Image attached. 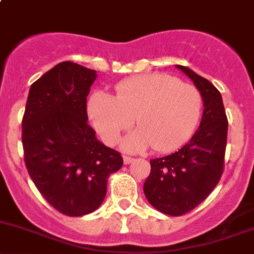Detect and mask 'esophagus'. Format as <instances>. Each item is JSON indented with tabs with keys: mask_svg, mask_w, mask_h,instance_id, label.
<instances>
[{
	"mask_svg": "<svg viewBox=\"0 0 254 254\" xmlns=\"http://www.w3.org/2000/svg\"><path fill=\"white\" fill-rule=\"evenodd\" d=\"M123 159H124V164H125V165H127V164H131V162L134 161V159H132V157H130V156H127V155H124V157H123Z\"/></svg>",
	"mask_w": 254,
	"mask_h": 254,
	"instance_id": "1",
	"label": "esophagus"
}]
</instances>
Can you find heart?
Returning a JSON list of instances; mask_svg holds the SVG:
<instances>
[{
    "instance_id": "1",
    "label": "heart",
    "mask_w": 254,
    "mask_h": 254,
    "mask_svg": "<svg viewBox=\"0 0 254 254\" xmlns=\"http://www.w3.org/2000/svg\"><path fill=\"white\" fill-rule=\"evenodd\" d=\"M202 99L193 85L166 74H142L119 83L115 95L93 93L88 112L98 134L113 145L134 118L139 129L123 141L129 151L154 147L167 152L181 146L195 131Z\"/></svg>"
}]
</instances>
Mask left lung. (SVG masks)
Segmentation results:
<instances>
[{
    "mask_svg": "<svg viewBox=\"0 0 254 254\" xmlns=\"http://www.w3.org/2000/svg\"><path fill=\"white\" fill-rule=\"evenodd\" d=\"M192 80L203 100L200 127L179 151L150 160L151 171L144 184L147 201L160 212L182 216L200 205L223 174L228 120L222 97L206 78L176 65Z\"/></svg>",
    "mask_w": 254,
    "mask_h": 254,
    "instance_id": "obj_1",
    "label": "left lung"
}]
</instances>
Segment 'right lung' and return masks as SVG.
Segmentation results:
<instances>
[{
    "label": "right lung",
    "mask_w": 254,
    "mask_h": 254,
    "mask_svg": "<svg viewBox=\"0 0 254 254\" xmlns=\"http://www.w3.org/2000/svg\"><path fill=\"white\" fill-rule=\"evenodd\" d=\"M97 72L62 62L31 85L22 119L24 164L32 181L58 212L70 217L97 210L123 157L95 137L87 97Z\"/></svg>",
    "instance_id": "add662e5"
}]
</instances>
